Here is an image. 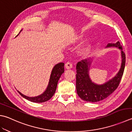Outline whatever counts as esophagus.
<instances>
[{
    "instance_id": "34e87169",
    "label": "esophagus",
    "mask_w": 132,
    "mask_h": 132,
    "mask_svg": "<svg viewBox=\"0 0 132 132\" xmlns=\"http://www.w3.org/2000/svg\"><path fill=\"white\" fill-rule=\"evenodd\" d=\"M65 68H66L67 69H71L72 68V63H69V62H68V63H67L65 64Z\"/></svg>"
}]
</instances>
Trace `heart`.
Instances as JSON below:
<instances>
[{
    "label": "heart",
    "mask_w": 132,
    "mask_h": 132,
    "mask_svg": "<svg viewBox=\"0 0 132 132\" xmlns=\"http://www.w3.org/2000/svg\"><path fill=\"white\" fill-rule=\"evenodd\" d=\"M83 39V36H79L78 39V41H81ZM91 46V43L90 42H87V43L84 44L79 48L78 50V54L80 56H85L88 53V52L90 51Z\"/></svg>",
    "instance_id": "1"
}]
</instances>
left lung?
<instances>
[{
    "instance_id": "obj_1",
    "label": "left lung",
    "mask_w": 132,
    "mask_h": 132,
    "mask_svg": "<svg viewBox=\"0 0 132 132\" xmlns=\"http://www.w3.org/2000/svg\"><path fill=\"white\" fill-rule=\"evenodd\" d=\"M117 48L120 50L121 63L120 68L112 78L103 84H96L89 76L94 58L79 62L76 65V88L79 96L84 101L97 102L106 98L116 90L122 77L125 65V54L120 43H109L105 48Z\"/></svg>"
}]
</instances>
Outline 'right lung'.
Instances as JSON below:
<instances>
[{
  "mask_svg": "<svg viewBox=\"0 0 132 132\" xmlns=\"http://www.w3.org/2000/svg\"><path fill=\"white\" fill-rule=\"evenodd\" d=\"M22 29L20 31L19 34L16 36V37L19 35L20 33L22 31ZM64 63H60L56 64V65L53 67V68L52 69L51 72V74L50 76V78H49L48 86H47V87L45 90L44 91V92H43V93L40 94V95L36 96L30 97L24 95V94H22L21 92L19 91L18 90H17V91L18 92V93L23 97V98L31 102L43 103L49 100V99L53 96L54 93H55L57 86L58 81L60 78L61 77V75L64 72Z\"/></svg>",
  "mask_w": 132,
  "mask_h": 132,
  "instance_id": "obj_1",
  "label": "right lung"
}]
</instances>
